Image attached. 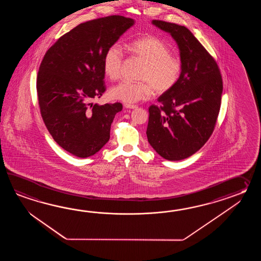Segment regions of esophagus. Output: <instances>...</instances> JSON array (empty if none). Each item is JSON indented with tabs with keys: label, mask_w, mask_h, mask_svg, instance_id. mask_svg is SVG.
<instances>
[{
	"label": "esophagus",
	"mask_w": 261,
	"mask_h": 261,
	"mask_svg": "<svg viewBox=\"0 0 261 261\" xmlns=\"http://www.w3.org/2000/svg\"><path fill=\"white\" fill-rule=\"evenodd\" d=\"M124 107H125L126 109H136V108H137V106H132V105H125Z\"/></svg>",
	"instance_id": "34e87169"
}]
</instances>
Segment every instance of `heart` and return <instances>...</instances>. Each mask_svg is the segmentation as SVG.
<instances>
[{
	"label": "heart",
	"instance_id": "heart-1",
	"mask_svg": "<svg viewBox=\"0 0 261 261\" xmlns=\"http://www.w3.org/2000/svg\"><path fill=\"white\" fill-rule=\"evenodd\" d=\"M129 51L144 62L139 74L140 82H121L110 89L112 99L125 103H136L147 100L155 91L164 93L176 84L182 64L161 40L147 36L129 44ZM124 52L120 44H114L103 57V72L111 80L120 76Z\"/></svg>",
	"mask_w": 261,
	"mask_h": 261
}]
</instances>
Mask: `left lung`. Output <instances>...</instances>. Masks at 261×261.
<instances>
[{
    "label": "left lung",
    "instance_id": "left-lung-1",
    "mask_svg": "<svg viewBox=\"0 0 261 261\" xmlns=\"http://www.w3.org/2000/svg\"><path fill=\"white\" fill-rule=\"evenodd\" d=\"M177 44L181 74L172 89L149 107L146 135L163 159L182 161L200 150L214 132L221 105L223 84L217 62L189 29L153 20Z\"/></svg>",
    "mask_w": 261,
    "mask_h": 261
}]
</instances>
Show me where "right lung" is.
I'll return each instance as SVG.
<instances>
[{"label": "right lung", "mask_w": 261, "mask_h": 261, "mask_svg": "<svg viewBox=\"0 0 261 261\" xmlns=\"http://www.w3.org/2000/svg\"><path fill=\"white\" fill-rule=\"evenodd\" d=\"M135 24L122 16L81 23L45 53L37 76L40 111L51 136L78 158L99 152L110 139L111 124L122 105L92 100L106 90V50Z\"/></svg>", "instance_id": "right-lung-1"}]
</instances>
